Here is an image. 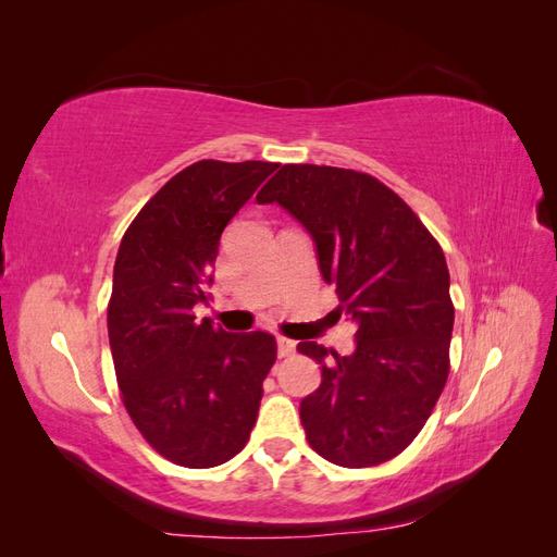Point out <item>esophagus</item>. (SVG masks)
I'll use <instances>...</instances> for the list:
<instances>
[{"label": "esophagus", "instance_id": "obj_1", "mask_svg": "<svg viewBox=\"0 0 557 557\" xmlns=\"http://www.w3.org/2000/svg\"><path fill=\"white\" fill-rule=\"evenodd\" d=\"M276 346H278V358H288V356H293V352H295V342L293 339H285V336H278Z\"/></svg>", "mask_w": 557, "mask_h": 557}]
</instances>
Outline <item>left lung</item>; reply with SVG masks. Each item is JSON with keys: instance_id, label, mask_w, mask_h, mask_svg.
I'll use <instances>...</instances> for the list:
<instances>
[{"instance_id": "1", "label": "left lung", "mask_w": 557, "mask_h": 557, "mask_svg": "<svg viewBox=\"0 0 557 557\" xmlns=\"http://www.w3.org/2000/svg\"><path fill=\"white\" fill-rule=\"evenodd\" d=\"M256 199L305 225L339 311L358 325L350 356L297 346L323 364L320 387L299 404L311 448L350 469L393 460L448 379L455 309L442 246L407 201L362 172L283 164Z\"/></svg>"}]
</instances>
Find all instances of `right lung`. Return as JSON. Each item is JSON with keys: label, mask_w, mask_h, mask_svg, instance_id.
I'll list each match as a JSON object with an SVG mask.
<instances>
[{"label": "right lung", "mask_w": 557, "mask_h": 557, "mask_svg": "<svg viewBox=\"0 0 557 557\" xmlns=\"http://www.w3.org/2000/svg\"><path fill=\"white\" fill-rule=\"evenodd\" d=\"M276 162L199 160L148 199L117 248L109 344L132 423L162 458L190 469L237 455L258 420L276 360L269 332L232 334L195 305L221 234Z\"/></svg>", "instance_id": "right-lung-1"}]
</instances>
